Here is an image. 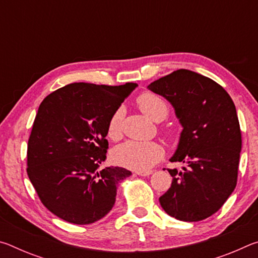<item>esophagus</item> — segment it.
Wrapping results in <instances>:
<instances>
[{
	"label": "esophagus",
	"instance_id": "1",
	"mask_svg": "<svg viewBox=\"0 0 258 258\" xmlns=\"http://www.w3.org/2000/svg\"><path fill=\"white\" fill-rule=\"evenodd\" d=\"M135 173H137L138 175H140V176H149L152 174V171H138Z\"/></svg>",
	"mask_w": 258,
	"mask_h": 258
}]
</instances>
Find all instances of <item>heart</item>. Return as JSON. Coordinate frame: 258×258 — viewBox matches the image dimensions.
Instances as JSON below:
<instances>
[{
	"mask_svg": "<svg viewBox=\"0 0 258 258\" xmlns=\"http://www.w3.org/2000/svg\"><path fill=\"white\" fill-rule=\"evenodd\" d=\"M137 103L140 110L151 120L161 121L168 115L167 103L155 93H142L137 99ZM107 135L111 140L120 137V110H117L109 119ZM163 156V147L156 142L127 141L112 151V159L117 165L134 171H147Z\"/></svg>",
	"mask_w": 258,
	"mask_h": 258,
	"instance_id": "b5f03b06",
	"label": "heart"
}]
</instances>
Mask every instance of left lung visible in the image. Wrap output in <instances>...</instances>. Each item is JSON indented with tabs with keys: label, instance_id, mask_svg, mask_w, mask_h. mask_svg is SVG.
Wrapping results in <instances>:
<instances>
[{
	"label": "left lung",
	"instance_id": "8db88e82",
	"mask_svg": "<svg viewBox=\"0 0 258 258\" xmlns=\"http://www.w3.org/2000/svg\"><path fill=\"white\" fill-rule=\"evenodd\" d=\"M172 104L182 125L171 161L183 172L168 169L172 185L159 198L169 216L198 222L215 214L237 185L241 132L228 92L211 78L178 69L148 85Z\"/></svg>",
	"mask_w": 258,
	"mask_h": 258
}]
</instances>
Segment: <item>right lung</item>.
<instances>
[{
	"mask_svg": "<svg viewBox=\"0 0 258 258\" xmlns=\"http://www.w3.org/2000/svg\"><path fill=\"white\" fill-rule=\"evenodd\" d=\"M138 86L73 83L43 100L27 148V174L42 204L69 223L91 224L111 211L131 174L106 167L110 117Z\"/></svg>",
	"mask_w": 258,
	"mask_h": 258,
	"instance_id": "right-lung-1",
	"label": "right lung"
}]
</instances>
